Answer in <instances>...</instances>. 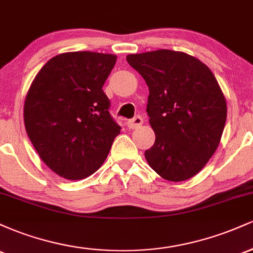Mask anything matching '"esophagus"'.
I'll list each match as a JSON object with an SVG mask.
<instances>
[{"mask_svg":"<svg viewBox=\"0 0 253 253\" xmlns=\"http://www.w3.org/2000/svg\"><path fill=\"white\" fill-rule=\"evenodd\" d=\"M143 124H144L143 118L135 117V118H133L132 120H129L128 123H127V126H128L130 129H134V128H138V127H140Z\"/></svg>","mask_w":253,"mask_h":253,"instance_id":"obj_1","label":"esophagus"}]
</instances>
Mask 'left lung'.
I'll return each instance as SVG.
<instances>
[{"label":"left lung","instance_id":"obj_1","mask_svg":"<svg viewBox=\"0 0 253 253\" xmlns=\"http://www.w3.org/2000/svg\"><path fill=\"white\" fill-rule=\"evenodd\" d=\"M126 59L150 90L146 112L156 141L145 158L164 179L187 181L219 146L227 118L225 95L211 69L184 52L157 50Z\"/></svg>","mask_w":253,"mask_h":253}]
</instances>
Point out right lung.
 I'll list each match as a JSON object with an SVG mask.
<instances>
[{"instance_id":"1","label":"right lung","mask_w":253,"mask_h":253,"mask_svg":"<svg viewBox=\"0 0 253 253\" xmlns=\"http://www.w3.org/2000/svg\"><path fill=\"white\" fill-rule=\"evenodd\" d=\"M115 63L110 53H60L40 69L28 89L26 132L43 163L60 177L77 181L92 175L120 133L102 90Z\"/></svg>"}]
</instances>
